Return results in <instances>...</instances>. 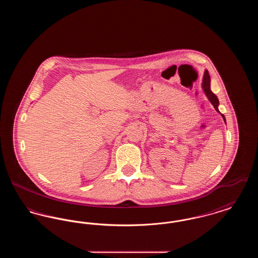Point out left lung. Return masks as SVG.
Here are the masks:
<instances>
[{
	"mask_svg": "<svg viewBox=\"0 0 258 258\" xmlns=\"http://www.w3.org/2000/svg\"><path fill=\"white\" fill-rule=\"evenodd\" d=\"M202 87H203V90H204L206 96L208 97L209 100H210L211 103L214 105L215 109L218 111V112H220L219 109H218V106H219V99L217 98V96L211 91V87H210V75H209L208 71H205V73H204ZM221 116H222V118H223V120H224V122H225L224 116H223L222 114H221Z\"/></svg>",
	"mask_w": 258,
	"mask_h": 258,
	"instance_id": "1",
	"label": "left lung"
}]
</instances>
